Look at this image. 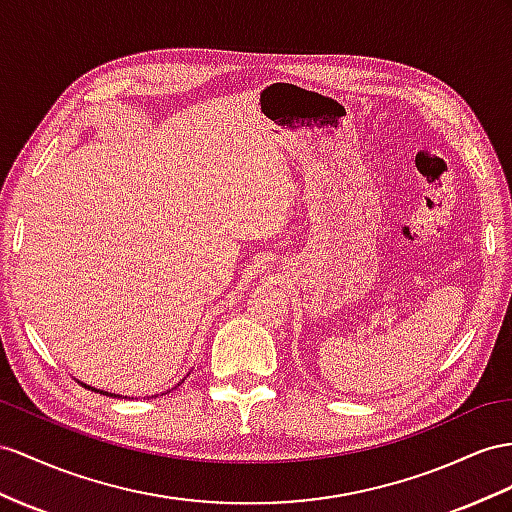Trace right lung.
Returning a JSON list of instances; mask_svg holds the SVG:
<instances>
[{
    "mask_svg": "<svg viewBox=\"0 0 512 512\" xmlns=\"http://www.w3.org/2000/svg\"><path fill=\"white\" fill-rule=\"evenodd\" d=\"M86 387V385H84ZM90 389V387H88ZM93 391H99V389H93ZM99 393H103V396H112V393H108V391H99ZM114 398H121V396H116V393H114Z\"/></svg>",
    "mask_w": 512,
    "mask_h": 512,
    "instance_id": "right-lung-1",
    "label": "right lung"
}]
</instances>
